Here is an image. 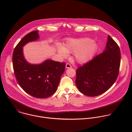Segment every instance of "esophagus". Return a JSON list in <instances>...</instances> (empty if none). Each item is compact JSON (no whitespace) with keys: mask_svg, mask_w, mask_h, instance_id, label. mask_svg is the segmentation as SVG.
Wrapping results in <instances>:
<instances>
[{"mask_svg":"<svg viewBox=\"0 0 132 132\" xmlns=\"http://www.w3.org/2000/svg\"><path fill=\"white\" fill-rule=\"evenodd\" d=\"M72 67H71V65H70L69 63H67L66 64V68H71Z\"/></svg>","mask_w":132,"mask_h":132,"instance_id":"34e87169","label":"esophagus"}]
</instances>
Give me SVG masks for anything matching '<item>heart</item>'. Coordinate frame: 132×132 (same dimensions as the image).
I'll use <instances>...</instances> for the list:
<instances>
[{
    "label": "heart",
    "mask_w": 132,
    "mask_h": 132,
    "mask_svg": "<svg viewBox=\"0 0 132 132\" xmlns=\"http://www.w3.org/2000/svg\"><path fill=\"white\" fill-rule=\"evenodd\" d=\"M98 47L96 42L88 37L69 38L66 40L64 46L60 43L56 45V50L62 57H67L69 53H74L75 60L80 64L85 63L91 60Z\"/></svg>",
    "instance_id": "heart-1"
}]
</instances>
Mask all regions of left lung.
Segmentation results:
<instances>
[{"instance_id":"obj_1","label":"left lung","mask_w":132,"mask_h":132,"mask_svg":"<svg viewBox=\"0 0 132 132\" xmlns=\"http://www.w3.org/2000/svg\"><path fill=\"white\" fill-rule=\"evenodd\" d=\"M121 63V52L110 35L104 51L78 68L76 85L84 95L96 97L107 91L116 81Z\"/></svg>"}]
</instances>
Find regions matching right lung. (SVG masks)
Wrapping results in <instances>:
<instances>
[{
    "label": "right lung",
    "mask_w": 132,
    "mask_h": 132,
    "mask_svg": "<svg viewBox=\"0 0 132 132\" xmlns=\"http://www.w3.org/2000/svg\"><path fill=\"white\" fill-rule=\"evenodd\" d=\"M39 39L38 31L29 33L13 51L12 63L15 77L22 89L37 98H46L56 92L65 71V63L46 60L39 64H31L25 59L23 47Z\"/></svg>",
    "instance_id": "obj_1"
}]
</instances>
